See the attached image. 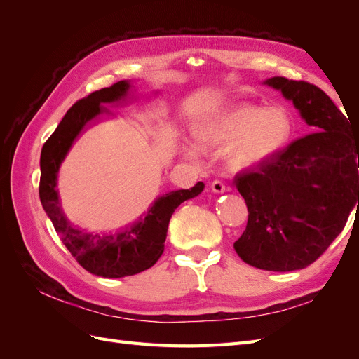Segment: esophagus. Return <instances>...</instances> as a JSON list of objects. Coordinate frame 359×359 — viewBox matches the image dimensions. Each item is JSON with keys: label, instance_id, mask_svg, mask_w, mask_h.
<instances>
[{"label": "esophagus", "instance_id": "obj_1", "mask_svg": "<svg viewBox=\"0 0 359 359\" xmlns=\"http://www.w3.org/2000/svg\"><path fill=\"white\" fill-rule=\"evenodd\" d=\"M211 190H212L214 193H223V191H226V190H229V187L224 186V184H223L220 180H214V181L211 182Z\"/></svg>", "mask_w": 359, "mask_h": 359}]
</instances>
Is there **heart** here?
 Listing matches in <instances>:
<instances>
[{"label":"heart","mask_w":359,"mask_h":359,"mask_svg":"<svg viewBox=\"0 0 359 359\" xmlns=\"http://www.w3.org/2000/svg\"><path fill=\"white\" fill-rule=\"evenodd\" d=\"M196 136L205 144L226 145L232 168L259 165L277 154L292 136V119L281 107L260 109L250 103L235 104L202 123Z\"/></svg>","instance_id":"heart-1"}]
</instances>
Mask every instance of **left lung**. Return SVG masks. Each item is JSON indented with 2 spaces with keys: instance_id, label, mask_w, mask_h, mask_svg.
Here are the masks:
<instances>
[{
  "instance_id": "1",
  "label": "left lung",
  "mask_w": 359,
  "mask_h": 359,
  "mask_svg": "<svg viewBox=\"0 0 359 359\" xmlns=\"http://www.w3.org/2000/svg\"><path fill=\"white\" fill-rule=\"evenodd\" d=\"M265 83L319 130L233 178L248 210L235 252L248 265L285 273L319 259L359 205V137L319 86L281 76Z\"/></svg>"
}]
</instances>
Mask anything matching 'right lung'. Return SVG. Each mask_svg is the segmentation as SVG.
Returning a JSON list of instances; mask_svg holds the SVG:
<instances>
[{"label": "right lung", "mask_w": 359, "mask_h": 359, "mask_svg": "<svg viewBox=\"0 0 359 359\" xmlns=\"http://www.w3.org/2000/svg\"><path fill=\"white\" fill-rule=\"evenodd\" d=\"M128 88V82L119 81L76 102L43 145L40 156L39 194L43 210L78 264L88 273L107 278L135 276L153 266L165 252L168 226L173 211L184 201L198 196L205 187L199 181L189 190H173L163 194L149 206L144 217L109 233L85 232L67 220L57 191L61 161L83 126L103 112L100 103L119 100Z\"/></svg>", "instance_id": "obj_1"}]
</instances>
